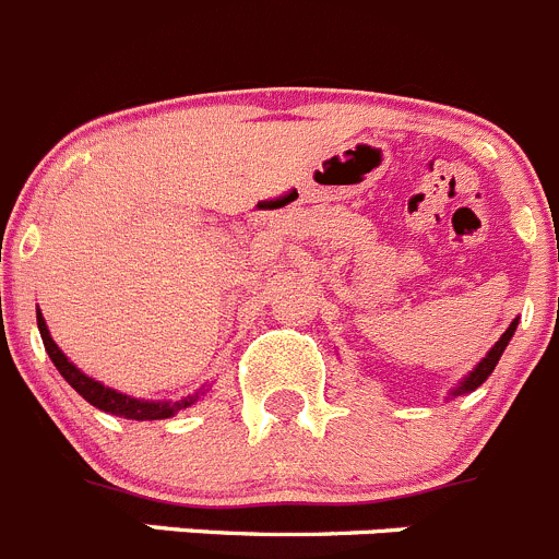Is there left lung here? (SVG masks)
<instances>
[{
    "mask_svg": "<svg viewBox=\"0 0 559 559\" xmlns=\"http://www.w3.org/2000/svg\"><path fill=\"white\" fill-rule=\"evenodd\" d=\"M515 323H519V321H513V323H510L508 329H504V334H502V337L497 340V343H493V348L488 350V354H486V359H483V362L477 365V368L472 370V373L466 376L464 381H461V386H459V390H453V392H450V395H453V397H459V395H464V392H472V390H477V386H480L483 381H486L488 376L493 373V368H497V362H499V356H502V350L508 348L510 337H513V332H515Z\"/></svg>",
    "mask_w": 559,
    "mask_h": 559,
    "instance_id": "8db88e82",
    "label": "left lung"
}]
</instances>
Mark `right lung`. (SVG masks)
<instances>
[{
    "mask_svg": "<svg viewBox=\"0 0 559 559\" xmlns=\"http://www.w3.org/2000/svg\"><path fill=\"white\" fill-rule=\"evenodd\" d=\"M37 329H40V337H44L46 350H49L51 362H55V368L60 370L62 379H66L68 384H71L73 390L84 397V401L93 403L95 408H100V412L120 414V417H129V419H167V417H173L175 412H180V408H186V406H191L194 401H200V395H203V390H200V392H194V395L183 397V401H175V403L136 401V397L120 395V392L109 390V386L98 384V381H93L90 376H84L73 362H68V356L62 354V350L57 348L55 340H51L49 326H46L40 310H37Z\"/></svg>",
    "mask_w": 559,
    "mask_h": 559,
    "instance_id": "add662e5",
    "label": "right lung"
}]
</instances>
